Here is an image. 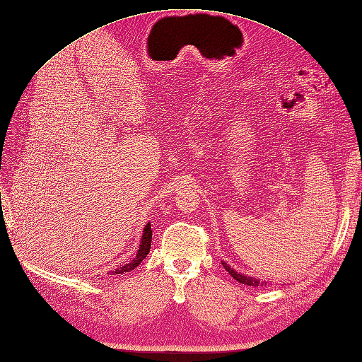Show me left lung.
Listing matches in <instances>:
<instances>
[{"mask_svg": "<svg viewBox=\"0 0 362 362\" xmlns=\"http://www.w3.org/2000/svg\"><path fill=\"white\" fill-rule=\"evenodd\" d=\"M222 263V266L226 267V271L233 276V279L236 280V281H240V283H243V284H247V286H266V283H263V281H259V280H257V279H253V276H245V275H243V274H238L236 271H233L232 267H230L227 263H224V261H221Z\"/></svg>", "mask_w": 362, "mask_h": 362, "instance_id": "left-lung-1", "label": "left lung"}]
</instances>
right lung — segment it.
<instances>
[{"label":"right lung","instance_id":"obj_1","mask_svg":"<svg viewBox=\"0 0 362 362\" xmlns=\"http://www.w3.org/2000/svg\"><path fill=\"white\" fill-rule=\"evenodd\" d=\"M151 241H152V230H151V224L148 222V226L144 227V233L141 238V244H140V249H138L136 255L134 259H130L127 264L121 266L118 269H115L113 272H110V275H118V274H124V272H130L134 271V269L141 263V261L148 257V253L151 250Z\"/></svg>","mask_w":362,"mask_h":362}]
</instances>
